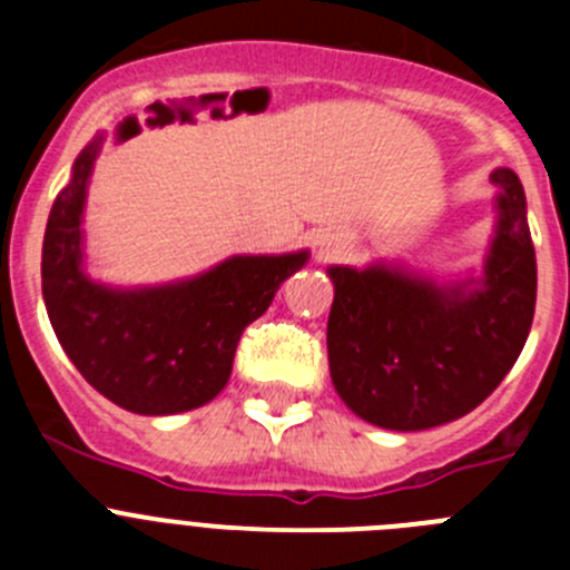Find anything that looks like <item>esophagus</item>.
<instances>
[{
  "mask_svg": "<svg viewBox=\"0 0 570 570\" xmlns=\"http://www.w3.org/2000/svg\"><path fill=\"white\" fill-rule=\"evenodd\" d=\"M314 248L320 259H334L336 254H342L347 248V239L340 230H320L314 239Z\"/></svg>",
  "mask_w": 570,
  "mask_h": 570,
  "instance_id": "1",
  "label": "esophagus"
}]
</instances>
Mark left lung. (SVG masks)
<instances>
[{"instance_id":"obj_1","label":"left lung","mask_w":570,"mask_h":570,"mask_svg":"<svg viewBox=\"0 0 570 570\" xmlns=\"http://www.w3.org/2000/svg\"><path fill=\"white\" fill-rule=\"evenodd\" d=\"M497 230L480 279L436 285L396 265H331L328 362L336 394L387 431H425L480 405L520 356L537 305L525 190L497 168Z\"/></svg>"}]
</instances>
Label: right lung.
Wrapping results in <instances>:
<instances>
[{
  "label": "right lung",
  "mask_w": 570,
  "mask_h": 570,
  "mask_svg": "<svg viewBox=\"0 0 570 570\" xmlns=\"http://www.w3.org/2000/svg\"><path fill=\"white\" fill-rule=\"evenodd\" d=\"M102 136L73 163L42 242V296L59 345L79 374L125 411L183 414L230 380L242 331L268 311L308 250L230 256L216 268L156 288H110L82 268V214Z\"/></svg>",
  "instance_id": "obj_1"
}]
</instances>
